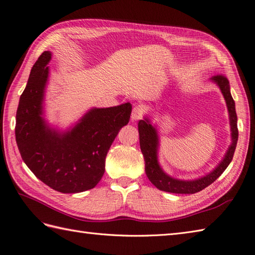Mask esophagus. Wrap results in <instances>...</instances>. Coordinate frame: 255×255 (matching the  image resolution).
I'll use <instances>...</instances> for the list:
<instances>
[{"label":"esophagus","mask_w":255,"mask_h":255,"mask_svg":"<svg viewBox=\"0 0 255 255\" xmlns=\"http://www.w3.org/2000/svg\"><path fill=\"white\" fill-rule=\"evenodd\" d=\"M143 114H144L143 107L141 105H136L132 111V116H130V118H132L133 121L140 120L143 117Z\"/></svg>","instance_id":"34e87169"}]
</instances>
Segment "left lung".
I'll list each match as a JSON object with an SVG mask.
<instances>
[{
  "label": "left lung",
  "mask_w": 255,
  "mask_h": 255,
  "mask_svg": "<svg viewBox=\"0 0 255 255\" xmlns=\"http://www.w3.org/2000/svg\"><path fill=\"white\" fill-rule=\"evenodd\" d=\"M212 80L218 85L219 88L221 89L223 97L226 99L230 114L231 130H232V144L230 145L225 158H223L219 166L210 174L195 181H180L176 179H172L171 176L167 175L163 170H161V168L159 167L157 161L158 139L155 128L150 125L148 119L140 120L139 123H138L140 149L143 154L145 163V173L146 176H148V179L151 181V183L159 190L172 192V194H196V192L201 191L202 189L207 187L208 185H211L217 180L233 159L238 139L235 102L232 96H231L230 83L229 80L227 79V76L223 74H217L213 76Z\"/></svg>",
  "instance_id": "8db88e82"
}]
</instances>
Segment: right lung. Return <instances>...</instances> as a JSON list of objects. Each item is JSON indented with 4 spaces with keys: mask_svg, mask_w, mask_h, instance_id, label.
I'll return each mask as SVG.
<instances>
[{
    "mask_svg": "<svg viewBox=\"0 0 255 255\" xmlns=\"http://www.w3.org/2000/svg\"><path fill=\"white\" fill-rule=\"evenodd\" d=\"M51 52L44 51L30 70L16 115V141L21 157L38 179L54 190L75 194L94 188L102 179L105 157L132 105L88 112L71 130L59 134L42 115Z\"/></svg>",
    "mask_w": 255,
    "mask_h": 255,
    "instance_id": "add662e5",
    "label": "right lung"
}]
</instances>
